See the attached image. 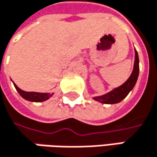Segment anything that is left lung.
<instances>
[{
	"label": "left lung",
	"instance_id": "1",
	"mask_svg": "<svg viewBox=\"0 0 157 157\" xmlns=\"http://www.w3.org/2000/svg\"><path fill=\"white\" fill-rule=\"evenodd\" d=\"M138 75H139V58H138V53L136 50L135 51V64H134V69L130 77L122 85L113 89L112 91H110L105 94L94 97V100L99 103L107 104V105H113V104L120 103L133 90V88L135 87Z\"/></svg>",
	"mask_w": 157,
	"mask_h": 157
}]
</instances>
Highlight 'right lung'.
Returning a JSON list of instances; mask_svg holds the SVG:
<instances>
[{
    "label": "right lung",
    "instance_id": "right-lung-1",
    "mask_svg": "<svg viewBox=\"0 0 157 157\" xmlns=\"http://www.w3.org/2000/svg\"><path fill=\"white\" fill-rule=\"evenodd\" d=\"M14 84V87L16 88L17 92L20 94V95L24 98L25 100L27 101H30V102H44L48 100L50 97L52 96L53 93L52 94H50V93H37V92H25V91H22L21 89H20L15 83Z\"/></svg>",
    "mask_w": 157,
    "mask_h": 157
}]
</instances>
